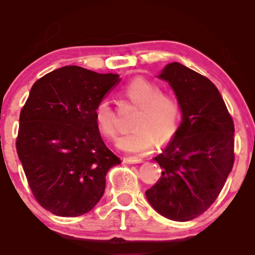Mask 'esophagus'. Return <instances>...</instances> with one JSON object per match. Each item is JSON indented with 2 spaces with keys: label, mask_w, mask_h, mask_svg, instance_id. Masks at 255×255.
<instances>
[{
  "label": "esophagus",
  "mask_w": 255,
  "mask_h": 255,
  "mask_svg": "<svg viewBox=\"0 0 255 255\" xmlns=\"http://www.w3.org/2000/svg\"><path fill=\"white\" fill-rule=\"evenodd\" d=\"M125 160L127 163H129V164H137V163H142V159L139 157H127Z\"/></svg>",
  "instance_id": "1"
}]
</instances>
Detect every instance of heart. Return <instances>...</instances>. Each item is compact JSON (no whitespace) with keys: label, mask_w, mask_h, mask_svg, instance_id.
<instances>
[{"label":"heart","mask_w":255,"mask_h":255,"mask_svg":"<svg viewBox=\"0 0 255 255\" xmlns=\"http://www.w3.org/2000/svg\"><path fill=\"white\" fill-rule=\"evenodd\" d=\"M124 95L139 107L133 121V130L120 136L116 145L129 153H147L153 150L157 137L164 142L174 135L180 121V107L174 97L163 95L156 84L142 78L130 80L124 87ZM95 121L104 136L116 134L115 114L108 99L95 108Z\"/></svg>","instance_id":"heart-1"}]
</instances>
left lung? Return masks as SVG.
I'll use <instances>...</instances> for the list:
<instances>
[{"instance_id":"8db88e82","label":"left lung","mask_w":255,"mask_h":255,"mask_svg":"<svg viewBox=\"0 0 255 255\" xmlns=\"http://www.w3.org/2000/svg\"><path fill=\"white\" fill-rule=\"evenodd\" d=\"M157 78L176 95L182 121L154 160L162 176L145 192L163 217L187 222L204 213L223 188L234 165V122L217 87L178 62Z\"/></svg>"}]
</instances>
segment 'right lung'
Wrapping results in <instances>:
<instances>
[{
  "instance_id": "right-lung-1",
  "label": "right lung",
  "mask_w": 255,
  "mask_h": 255,
  "mask_svg": "<svg viewBox=\"0 0 255 255\" xmlns=\"http://www.w3.org/2000/svg\"><path fill=\"white\" fill-rule=\"evenodd\" d=\"M64 66L33 84L20 113L16 151L34 198L61 217L90 212L105 191V176L121 159L105 145L95 108L120 83Z\"/></svg>"
}]
</instances>
